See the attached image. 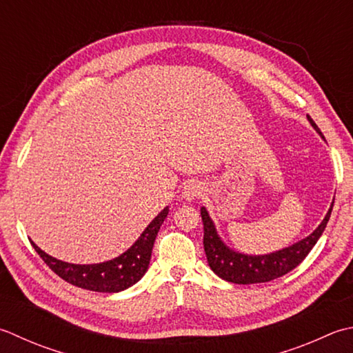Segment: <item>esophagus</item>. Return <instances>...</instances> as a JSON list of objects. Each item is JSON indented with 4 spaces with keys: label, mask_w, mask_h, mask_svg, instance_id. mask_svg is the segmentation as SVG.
Wrapping results in <instances>:
<instances>
[{
    "label": "esophagus",
    "mask_w": 353,
    "mask_h": 353,
    "mask_svg": "<svg viewBox=\"0 0 353 353\" xmlns=\"http://www.w3.org/2000/svg\"><path fill=\"white\" fill-rule=\"evenodd\" d=\"M202 192H203V188H202V186H200V183H197V182H188V183L183 186L182 196L186 200H196V199H199L200 196H202Z\"/></svg>",
    "instance_id": "esophagus-1"
}]
</instances>
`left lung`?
Here are the masks:
<instances>
[{"label": "left lung", "instance_id": "left-lung-1", "mask_svg": "<svg viewBox=\"0 0 353 353\" xmlns=\"http://www.w3.org/2000/svg\"><path fill=\"white\" fill-rule=\"evenodd\" d=\"M307 119L321 134L320 128L310 119V116H307ZM332 208L334 202L320 226L309 237L303 239L292 246L285 248V250L268 255H245L230 250L217 236L216 226H214L208 212L205 208H200V216H202L203 222V248L206 259H208V265L220 279L236 283V285L266 283L283 277V275L291 272L292 269L299 266L315 246L329 222Z\"/></svg>", "mask_w": 353, "mask_h": 353}]
</instances>
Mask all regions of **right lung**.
I'll return each mask as SVG.
<instances>
[{"label": "right lung", "mask_w": 353, "mask_h": 353, "mask_svg": "<svg viewBox=\"0 0 353 353\" xmlns=\"http://www.w3.org/2000/svg\"><path fill=\"white\" fill-rule=\"evenodd\" d=\"M168 211L170 208L167 206V208L159 212L128 251L119 255V257L98 265L65 263V261L57 260L44 251H41L33 241H30V243L39 257L44 260V263L70 285L94 292H119L133 286L147 272L156 236L161 230L165 217L168 216Z\"/></svg>", "instance_id": "obj_1"}]
</instances>
